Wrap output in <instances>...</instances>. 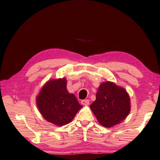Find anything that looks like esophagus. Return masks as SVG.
<instances>
[{
	"mask_svg": "<svg viewBox=\"0 0 160 160\" xmlns=\"http://www.w3.org/2000/svg\"><path fill=\"white\" fill-rule=\"evenodd\" d=\"M81 104L84 106H88L90 104V101L88 100V99H85V100L81 101Z\"/></svg>",
	"mask_w": 160,
	"mask_h": 160,
	"instance_id": "34e87169",
	"label": "esophagus"
}]
</instances>
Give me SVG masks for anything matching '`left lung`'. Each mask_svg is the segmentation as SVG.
<instances>
[{
  "instance_id": "1",
  "label": "left lung",
  "mask_w": 160,
  "mask_h": 160,
  "mask_svg": "<svg viewBox=\"0 0 160 160\" xmlns=\"http://www.w3.org/2000/svg\"><path fill=\"white\" fill-rule=\"evenodd\" d=\"M90 108L98 122L109 128L121 122L129 114L130 98L123 88L106 81L99 86L96 100Z\"/></svg>"
}]
</instances>
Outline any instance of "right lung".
<instances>
[{
	"label": "right lung",
	"mask_w": 160,
	"mask_h": 160,
	"mask_svg": "<svg viewBox=\"0 0 160 160\" xmlns=\"http://www.w3.org/2000/svg\"><path fill=\"white\" fill-rule=\"evenodd\" d=\"M66 84L65 77L49 80L36 97L38 108L42 116L57 126L70 123L82 108L75 96L68 92Z\"/></svg>",
	"instance_id": "obj_1"
}]
</instances>
